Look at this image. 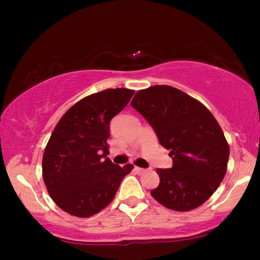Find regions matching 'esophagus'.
Wrapping results in <instances>:
<instances>
[{
	"label": "esophagus",
	"instance_id": "1",
	"mask_svg": "<svg viewBox=\"0 0 260 260\" xmlns=\"http://www.w3.org/2000/svg\"><path fill=\"white\" fill-rule=\"evenodd\" d=\"M135 172H136L137 174H144L145 172H147V169L140 168V167H135Z\"/></svg>",
	"mask_w": 260,
	"mask_h": 260
}]
</instances>
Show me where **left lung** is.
<instances>
[{"label":"left lung","mask_w":260,"mask_h":260,"mask_svg":"<svg viewBox=\"0 0 260 260\" xmlns=\"http://www.w3.org/2000/svg\"><path fill=\"white\" fill-rule=\"evenodd\" d=\"M131 106L147 119L173 167L158 168L150 193L165 207L186 212L212 197L225 177L230 147L219 123L197 99L168 85L138 91Z\"/></svg>","instance_id":"left-lung-1"}]
</instances>
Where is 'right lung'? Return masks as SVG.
I'll use <instances>...</instances> for the list:
<instances>
[{
    "mask_svg": "<svg viewBox=\"0 0 260 260\" xmlns=\"http://www.w3.org/2000/svg\"><path fill=\"white\" fill-rule=\"evenodd\" d=\"M134 93L108 88L85 97L53 130L42 157V176L53 201L69 214L88 218L101 212L133 170V165H113L106 155L110 122Z\"/></svg>",
    "mask_w": 260,
    "mask_h": 260,
    "instance_id": "obj_1",
    "label": "right lung"
}]
</instances>
